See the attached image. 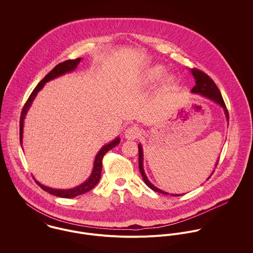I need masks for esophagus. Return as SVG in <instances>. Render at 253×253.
Returning a JSON list of instances; mask_svg holds the SVG:
<instances>
[{
  "label": "esophagus",
  "instance_id": "34e87169",
  "mask_svg": "<svg viewBox=\"0 0 253 253\" xmlns=\"http://www.w3.org/2000/svg\"><path fill=\"white\" fill-rule=\"evenodd\" d=\"M140 134V129L138 126H130L125 132V135L127 139H131V140H134L135 138L138 137V135Z\"/></svg>",
  "mask_w": 253,
  "mask_h": 253
}]
</instances>
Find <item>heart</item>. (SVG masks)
<instances>
[{"label": "heart", "mask_w": 253, "mask_h": 253, "mask_svg": "<svg viewBox=\"0 0 253 253\" xmlns=\"http://www.w3.org/2000/svg\"><path fill=\"white\" fill-rule=\"evenodd\" d=\"M163 72H164V68L162 66H160V65L152 66L151 68L146 70L143 79L146 83H153L161 78Z\"/></svg>", "instance_id": "obj_1"}]
</instances>
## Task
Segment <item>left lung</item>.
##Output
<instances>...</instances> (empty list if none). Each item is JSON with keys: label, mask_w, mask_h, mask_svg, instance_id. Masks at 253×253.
Returning a JSON list of instances; mask_svg holds the SVG:
<instances>
[{"label": "left lung", "mask_w": 253, "mask_h": 253, "mask_svg": "<svg viewBox=\"0 0 253 253\" xmlns=\"http://www.w3.org/2000/svg\"><path fill=\"white\" fill-rule=\"evenodd\" d=\"M191 72L193 74L195 80H196V85L192 88L191 92L192 93H199L201 94L202 96L206 97V98H209L214 102H216L217 104H219L222 108L224 109V112H225V115H226V118H227V121H229V113H228V110L227 107L225 105V102L223 100V97L221 95V92L220 90L218 89V87L215 84V83L212 81V79L207 75L206 73L199 70V69H191ZM138 163H139V170H140V173L142 175V178L144 180L146 185L151 188L153 191L155 192H158V193H161V194H165V195H169V193L167 192H164L162 191L161 189L155 187L149 179L147 178L146 174H145L144 169H143V150H142V146L139 144L138 145ZM213 174V172L211 173V175ZM211 178V176L209 177ZM208 178V179H209ZM171 196H181V195H177V194H171Z\"/></svg>", "instance_id": "obj_1"}]
</instances>
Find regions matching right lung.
Returning <instances> with one entry per match:
<instances>
[{
    "mask_svg": "<svg viewBox=\"0 0 253 253\" xmlns=\"http://www.w3.org/2000/svg\"><path fill=\"white\" fill-rule=\"evenodd\" d=\"M82 60V58H77V59H70V60H66L64 62H61L59 64H57L50 72L48 73L38 84L36 87L34 88V90L32 91V93L30 94L29 98L27 99L26 103L24 104L22 112H21V116H20V125H19V135H20V144H22V135H23V125H24V119L25 116L28 112L29 108L32 105L33 100L35 99V97L38 94V92L43 87L44 84L49 82L50 80H53L61 75H64L66 73L71 72L73 70L76 69V67L78 66V64L80 63V61ZM120 138L117 137L115 140H113L112 142H110L109 144L104 145L99 152L97 153L95 160H94V164H93V169L92 172L90 174V176L88 177V179L82 183L81 185L73 188V189H69V190H59V189H52L46 186L42 185L41 183H39L36 181L37 184L45 192L57 196V197H61V198H67V199H71V198H75L77 196H80L82 194H84L88 191H90L98 182L100 180L101 177V170H102V159L104 157V155L108 152L109 150L113 149L114 147H116L117 145L120 143Z\"/></svg>",
    "mask_w": 253,
    "mask_h": 253,
    "instance_id": "obj_1",
    "label": "right lung"
}]
</instances>
